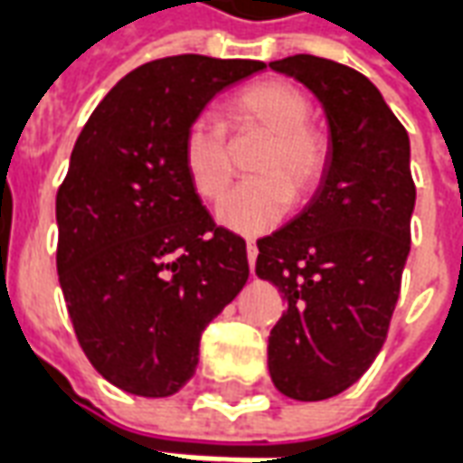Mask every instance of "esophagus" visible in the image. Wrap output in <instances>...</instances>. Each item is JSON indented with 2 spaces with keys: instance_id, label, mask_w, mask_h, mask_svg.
Instances as JSON below:
<instances>
[{
  "instance_id": "1",
  "label": "esophagus",
  "mask_w": 463,
  "mask_h": 463,
  "mask_svg": "<svg viewBox=\"0 0 463 463\" xmlns=\"http://www.w3.org/2000/svg\"><path fill=\"white\" fill-rule=\"evenodd\" d=\"M245 248H248V262H250V270H252V265H255V258H258V245H255L252 241H248V245H245Z\"/></svg>"
}]
</instances>
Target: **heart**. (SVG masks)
<instances>
[{
    "label": "heart",
    "mask_w": 463,
    "mask_h": 463,
    "mask_svg": "<svg viewBox=\"0 0 463 463\" xmlns=\"http://www.w3.org/2000/svg\"><path fill=\"white\" fill-rule=\"evenodd\" d=\"M312 118L305 89L285 79H262L245 86L225 104V126L208 116L193 118L181 141L183 171L195 195L221 201L235 175L228 133L235 138L265 136L252 156V181L221 203L218 221L231 231L260 235L272 231L290 203L310 201L330 165V138Z\"/></svg>",
    "instance_id": "obj_1"
}]
</instances>
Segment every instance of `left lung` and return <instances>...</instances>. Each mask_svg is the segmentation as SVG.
<instances>
[{
  "label": "left lung",
  "mask_w": 463,
  "mask_h": 463,
  "mask_svg": "<svg viewBox=\"0 0 463 463\" xmlns=\"http://www.w3.org/2000/svg\"><path fill=\"white\" fill-rule=\"evenodd\" d=\"M325 106L330 165L300 215L258 241L255 272L288 312L268 337V367L285 397L320 402L352 387L387 340L411 245L417 188L407 128L377 86L310 54L272 61Z\"/></svg>",
  "instance_id": "8db88e82"
}]
</instances>
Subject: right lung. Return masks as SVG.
Segmentation results:
<instances>
[{"label":"right lung","mask_w":463,"mask_h":463,"mask_svg":"<svg viewBox=\"0 0 463 463\" xmlns=\"http://www.w3.org/2000/svg\"><path fill=\"white\" fill-rule=\"evenodd\" d=\"M262 61L181 54L126 74L76 138L56 193V270L96 372L138 397L195 374L203 330L248 282L245 241L183 171L185 126Z\"/></svg>","instance_id":"add662e5"}]
</instances>
